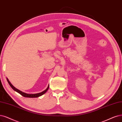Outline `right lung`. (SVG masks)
I'll list each match as a JSON object with an SVG mask.
<instances>
[{
	"instance_id": "add662e5",
	"label": "right lung",
	"mask_w": 122,
	"mask_h": 122,
	"mask_svg": "<svg viewBox=\"0 0 122 122\" xmlns=\"http://www.w3.org/2000/svg\"><path fill=\"white\" fill-rule=\"evenodd\" d=\"M7 79V81L8 83H9V84H10V86H11V87L16 92H18L19 93H20V94H21V95L22 96H23L24 97H31V98H33V97H39L40 96H41L42 95H43V94L44 93H45L46 92L48 91V89H49V85H48V87L47 88V89L46 90H45L44 91L40 92V93H36V94H28V93H25L24 92H22L20 91V90H19L18 89L16 88L15 86H13V85H12V84L10 82V81H9V80L8 79V78H6Z\"/></svg>"
}]
</instances>
